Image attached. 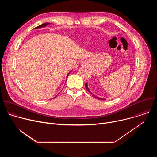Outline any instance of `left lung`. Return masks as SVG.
<instances>
[{
    "label": "left lung",
    "mask_w": 157,
    "mask_h": 157,
    "mask_svg": "<svg viewBox=\"0 0 157 157\" xmlns=\"http://www.w3.org/2000/svg\"><path fill=\"white\" fill-rule=\"evenodd\" d=\"M85 86H86V89H87V91H88V92H89V93H90L92 94V96H93L94 98H97V99H100V100H105V99H102V98H98V97L96 96L95 95L93 94V93H91V91H89V88H88V87H87V83H86V84H85Z\"/></svg>",
    "instance_id": "left-lung-1"
}]
</instances>
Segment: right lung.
<instances>
[{"mask_svg":"<svg viewBox=\"0 0 157 157\" xmlns=\"http://www.w3.org/2000/svg\"><path fill=\"white\" fill-rule=\"evenodd\" d=\"M50 23H45V24H41V25H39V26H38V27H36V28H35V29H38V28H41V27H45V26H47V25H48ZM69 74H70V73L68 74V76H67V77L68 76V75H69Z\"/></svg>","mask_w":157,"mask_h":157,"instance_id":"obj_1","label":"right lung"}]
</instances>
